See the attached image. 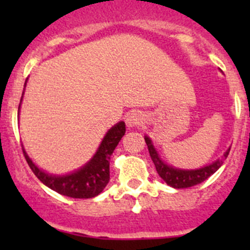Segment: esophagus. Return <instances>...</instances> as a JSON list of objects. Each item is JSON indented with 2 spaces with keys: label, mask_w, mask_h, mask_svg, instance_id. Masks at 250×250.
<instances>
[{
  "label": "esophagus",
  "mask_w": 250,
  "mask_h": 250,
  "mask_svg": "<svg viewBox=\"0 0 250 250\" xmlns=\"http://www.w3.org/2000/svg\"><path fill=\"white\" fill-rule=\"evenodd\" d=\"M143 123H144V118L141 116V114L139 111H132V112H130L129 115H127L126 125L129 127L140 126Z\"/></svg>",
  "instance_id": "1"
}]
</instances>
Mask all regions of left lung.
Listing matches in <instances>:
<instances>
[{
  "instance_id": "8db88e82",
  "label": "left lung",
  "mask_w": 250,
  "mask_h": 250,
  "mask_svg": "<svg viewBox=\"0 0 250 250\" xmlns=\"http://www.w3.org/2000/svg\"><path fill=\"white\" fill-rule=\"evenodd\" d=\"M145 143L149 149V154L151 156V160L154 163L158 171L159 176H160L169 187L175 188V189H184V188H190L194 185H198L207 180L209 176L213 175L216 170L219 169L223 165L224 160L228 158V154L230 149H228L224 152V155L220 159L215 160L211 164L207 165L204 167L195 170H184V169H176V167H170V165L165 164L164 161L161 160L159 156L158 151L155 150L154 145H152L150 138L145 136Z\"/></svg>"
}]
</instances>
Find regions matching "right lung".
<instances>
[{
  "mask_svg": "<svg viewBox=\"0 0 250 250\" xmlns=\"http://www.w3.org/2000/svg\"><path fill=\"white\" fill-rule=\"evenodd\" d=\"M125 131H126V127L124 121H120L115 126H112L104 136L94 158L81 169L67 175H51V174L45 173L43 170L37 167L32 163V160L26 154L25 149L22 150H23V155H25L28 167L40 179V182H42L46 187L61 195L70 196L75 199H90L99 195L109 183L110 158L115 147L118 146L119 141L125 135Z\"/></svg>",
  "mask_w": 250,
  "mask_h": 250,
  "instance_id": "right-lung-1",
  "label": "right lung"
}]
</instances>
